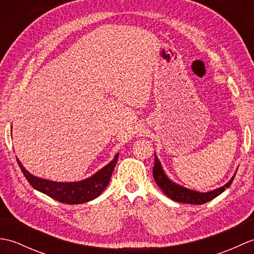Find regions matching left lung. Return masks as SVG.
Listing matches in <instances>:
<instances>
[{"instance_id": "obj_1", "label": "left lung", "mask_w": 254, "mask_h": 254, "mask_svg": "<svg viewBox=\"0 0 254 254\" xmlns=\"http://www.w3.org/2000/svg\"><path fill=\"white\" fill-rule=\"evenodd\" d=\"M153 176H154L155 182L157 183V186L161 189V190H163V192L167 196L172 199V201L199 205V204L206 203L210 201V199L218 196L219 194H222L225 191V189L229 188L231 182L234 181L236 174L227 183H226L225 186L216 189V190L205 192V193L197 192L194 190H190V189H187L185 187H181L179 185H177V183H175L172 180H170L169 178L166 176L163 167H161L160 161L155 154V165L153 168Z\"/></svg>"}]
</instances>
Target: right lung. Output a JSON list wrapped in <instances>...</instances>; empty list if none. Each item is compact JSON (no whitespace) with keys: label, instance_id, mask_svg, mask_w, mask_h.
<instances>
[{"label":"right lung","instance_id":"add662e5","mask_svg":"<svg viewBox=\"0 0 254 254\" xmlns=\"http://www.w3.org/2000/svg\"><path fill=\"white\" fill-rule=\"evenodd\" d=\"M118 158L119 153L116 154L115 158L109 164L106 165L99 171H97L95 175L77 182H57L41 179V178L31 175L28 170H26L18 158H16V160H17L19 168L23 171L27 181L36 190L45 193L46 195L61 203L82 204L99 196L107 186L109 185Z\"/></svg>","mask_w":254,"mask_h":254}]
</instances>
